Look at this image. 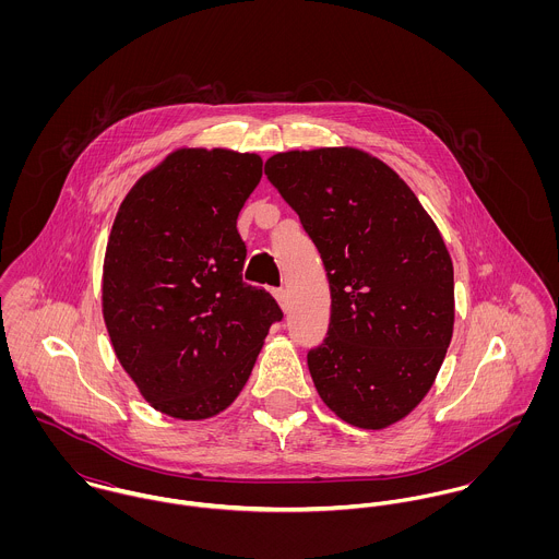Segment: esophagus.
Returning <instances> with one entry per match:
<instances>
[{
    "instance_id": "1",
    "label": "esophagus",
    "mask_w": 559,
    "mask_h": 559,
    "mask_svg": "<svg viewBox=\"0 0 559 559\" xmlns=\"http://www.w3.org/2000/svg\"><path fill=\"white\" fill-rule=\"evenodd\" d=\"M273 297L277 299L280 308L286 312V310H288V295H286V290H284V288H277V290H273Z\"/></svg>"
}]
</instances>
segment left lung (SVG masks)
Segmentation results:
<instances>
[{
	"instance_id": "1",
	"label": "left lung",
	"mask_w": 559,
	"mask_h": 559,
	"mask_svg": "<svg viewBox=\"0 0 559 559\" xmlns=\"http://www.w3.org/2000/svg\"><path fill=\"white\" fill-rule=\"evenodd\" d=\"M264 171L329 277V331L308 353L317 392L346 424L383 430L430 392L452 342L450 251L411 187L370 153L288 151Z\"/></svg>"
}]
</instances>
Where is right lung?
<instances>
[{"mask_svg": "<svg viewBox=\"0 0 559 559\" xmlns=\"http://www.w3.org/2000/svg\"><path fill=\"white\" fill-rule=\"evenodd\" d=\"M260 178L255 153L178 148L131 187L114 219L103 319L124 372L169 417L226 411L284 317L240 273L237 219Z\"/></svg>", "mask_w": 559, "mask_h": 559, "instance_id": "1", "label": "right lung"}]
</instances>
